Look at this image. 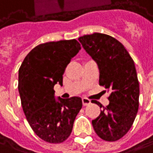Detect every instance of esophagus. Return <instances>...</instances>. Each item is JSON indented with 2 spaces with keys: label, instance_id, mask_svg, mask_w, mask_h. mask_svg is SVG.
Here are the masks:
<instances>
[{
  "label": "esophagus",
  "instance_id": "obj_1",
  "mask_svg": "<svg viewBox=\"0 0 153 153\" xmlns=\"http://www.w3.org/2000/svg\"><path fill=\"white\" fill-rule=\"evenodd\" d=\"M82 102H83V105H84V106H87L88 104H90L91 101L88 99H87V98H83V99H82Z\"/></svg>",
  "mask_w": 153,
  "mask_h": 153
}]
</instances>
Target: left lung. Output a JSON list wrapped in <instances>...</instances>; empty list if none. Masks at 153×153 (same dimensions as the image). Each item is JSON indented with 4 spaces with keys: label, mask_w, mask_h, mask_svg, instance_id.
<instances>
[{
    "label": "left lung",
    "mask_w": 153,
    "mask_h": 153,
    "mask_svg": "<svg viewBox=\"0 0 153 153\" xmlns=\"http://www.w3.org/2000/svg\"><path fill=\"white\" fill-rule=\"evenodd\" d=\"M88 54L98 65L99 85L108 91L109 104L92 121L97 135L108 142L124 136L131 128L139 105V83L134 62L123 44L112 36L94 33L79 38Z\"/></svg>",
    "instance_id": "1"
}]
</instances>
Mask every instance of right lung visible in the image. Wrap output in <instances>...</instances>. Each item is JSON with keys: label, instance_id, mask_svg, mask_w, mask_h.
<instances>
[{"label": "right lung", "instance_id": "obj_1", "mask_svg": "<svg viewBox=\"0 0 153 153\" xmlns=\"http://www.w3.org/2000/svg\"><path fill=\"white\" fill-rule=\"evenodd\" d=\"M81 50L76 39L47 42L29 53L19 69L18 90L29 124L41 139L60 143L70 135L82 108L79 97L58 99L54 86L63 85V74Z\"/></svg>", "mask_w": 153, "mask_h": 153}]
</instances>
